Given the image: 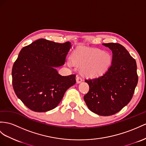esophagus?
<instances>
[{
    "mask_svg": "<svg viewBox=\"0 0 146 146\" xmlns=\"http://www.w3.org/2000/svg\"><path fill=\"white\" fill-rule=\"evenodd\" d=\"M76 80V82L78 83H80L81 82L83 81V78H82L80 76H77Z\"/></svg>",
    "mask_w": 146,
    "mask_h": 146,
    "instance_id": "1",
    "label": "esophagus"
}]
</instances>
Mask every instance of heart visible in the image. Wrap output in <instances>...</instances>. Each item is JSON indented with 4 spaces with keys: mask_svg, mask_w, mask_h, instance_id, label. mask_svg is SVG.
<instances>
[{
    "mask_svg": "<svg viewBox=\"0 0 146 146\" xmlns=\"http://www.w3.org/2000/svg\"><path fill=\"white\" fill-rule=\"evenodd\" d=\"M74 65L83 68V73L88 76L94 77L105 72L111 62L110 55L101 50H86L78 48L72 57ZM68 65H72L70 61Z\"/></svg>",
    "mask_w": 146,
    "mask_h": 146,
    "instance_id": "1",
    "label": "heart"
}]
</instances>
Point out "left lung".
<instances>
[{
  "mask_svg": "<svg viewBox=\"0 0 146 146\" xmlns=\"http://www.w3.org/2000/svg\"><path fill=\"white\" fill-rule=\"evenodd\" d=\"M102 45L112 51L111 66L102 75L85 80L89 90L84 100L91 111L110 116L120 111L131 100L138 81L137 65L135 60L121 44Z\"/></svg>",
  "mask_w": 146,
  "mask_h": 146,
  "instance_id": "8db88e82",
  "label": "left lung"
}]
</instances>
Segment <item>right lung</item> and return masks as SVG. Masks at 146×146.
<instances>
[{"label": "right lung", "instance_id": "1", "mask_svg": "<svg viewBox=\"0 0 146 146\" xmlns=\"http://www.w3.org/2000/svg\"><path fill=\"white\" fill-rule=\"evenodd\" d=\"M71 46L70 42L40 39L20 50L12 68L13 88L29 109L45 112L55 109L76 83L75 74L63 76L56 69L64 65Z\"/></svg>", "mask_w": 146, "mask_h": 146}]
</instances>
